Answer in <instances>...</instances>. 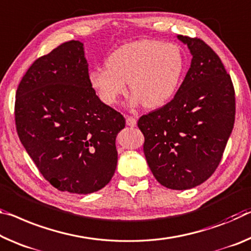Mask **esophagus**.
<instances>
[{"instance_id":"1","label":"esophagus","mask_w":251,"mask_h":251,"mask_svg":"<svg viewBox=\"0 0 251 251\" xmlns=\"http://www.w3.org/2000/svg\"><path fill=\"white\" fill-rule=\"evenodd\" d=\"M137 124L136 118H134L132 116H126V125L130 126V127H135Z\"/></svg>"}]
</instances>
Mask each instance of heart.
Wrapping results in <instances>:
<instances>
[{
	"instance_id": "1",
	"label": "heart",
	"mask_w": 251,
	"mask_h": 251,
	"mask_svg": "<svg viewBox=\"0 0 251 251\" xmlns=\"http://www.w3.org/2000/svg\"><path fill=\"white\" fill-rule=\"evenodd\" d=\"M184 67L180 47L143 39L114 50L106 59V68L90 71L89 81L106 105L116 104L128 82L132 104L157 108L176 93Z\"/></svg>"
}]
</instances>
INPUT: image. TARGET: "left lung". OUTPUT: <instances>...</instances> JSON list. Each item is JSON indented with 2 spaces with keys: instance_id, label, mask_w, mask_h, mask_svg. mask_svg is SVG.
I'll list each match as a JSON object with an SVG mask.
<instances>
[{
  "instance_id": "left-lung-1",
  "label": "left lung",
  "mask_w": 251,
  "mask_h": 251,
  "mask_svg": "<svg viewBox=\"0 0 251 251\" xmlns=\"http://www.w3.org/2000/svg\"><path fill=\"white\" fill-rule=\"evenodd\" d=\"M192 54L191 67L172 100L143 115L144 154L165 188L188 190L212 176L232 132L236 97L230 75L203 40L177 35Z\"/></svg>"
}]
</instances>
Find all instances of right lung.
Wrapping results in <instances>:
<instances>
[{"instance_id": "add662e5", "label": "right lung", "mask_w": 251, "mask_h": 251, "mask_svg": "<svg viewBox=\"0 0 251 251\" xmlns=\"http://www.w3.org/2000/svg\"><path fill=\"white\" fill-rule=\"evenodd\" d=\"M20 141L40 173L59 191L88 194L104 188L117 165L121 113L90 85L79 41H67L38 58L15 95Z\"/></svg>"}]
</instances>
